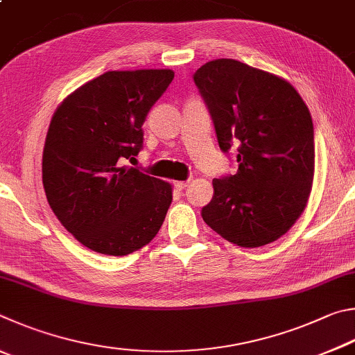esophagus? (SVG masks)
Returning <instances> with one entry per match:
<instances>
[{
	"instance_id": "1",
	"label": "esophagus",
	"mask_w": 355,
	"mask_h": 355,
	"mask_svg": "<svg viewBox=\"0 0 355 355\" xmlns=\"http://www.w3.org/2000/svg\"><path fill=\"white\" fill-rule=\"evenodd\" d=\"M187 185H189V181H176V182H174V187H176L179 191L185 190Z\"/></svg>"
}]
</instances>
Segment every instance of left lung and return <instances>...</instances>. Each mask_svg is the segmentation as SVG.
<instances>
[{
    "instance_id": "8db88e82",
    "label": "left lung",
    "mask_w": 355,
    "mask_h": 355,
    "mask_svg": "<svg viewBox=\"0 0 355 355\" xmlns=\"http://www.w3.org/2000/svg\"><path fill=\"white\" fill-rule=\"evenodd\" d=\"M223 153L237 151L239 170L214 179L201 210L207 226L241 248L281 239L307 206L315 171L313 123L287 80L234 59L198 68Z\"/></svg>"
}]
</instances>
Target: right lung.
Returning a JSON list of instances; mask_svg holds the SVG:
<instances>
[{
	"label": "right lung",
	"instance_id": "add662e5",
	"mask_svg": "<svg viewBox=\"0 0 355 355\" xmlns=\"http://www.w3.org/2000/svg\"><path fill=\"white\" fill-rule=\"evenodd\" d=\"M174 78L171 70L107 71L80 85L54 112L42 178L54 215L79 243L128 256L159 232L171 185L132 166L143 123Z\"/></svg>",
	"mask_w": 355,
	"mask_h": 355
}]
</instances>
